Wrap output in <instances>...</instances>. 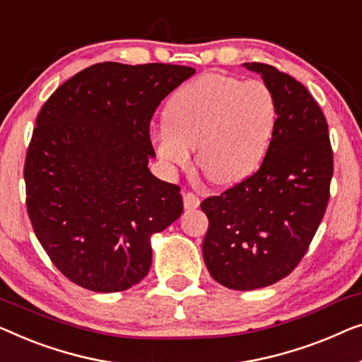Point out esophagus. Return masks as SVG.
I'll use <instances>...</instances> for the list:
<instances>
[{
	"mask_svg": "<svg viewBox=\"0 0 362 362\" xmlns=\"http://www.w3.org/2000/svg\"><path fill=\"white\" fill-rule=\"evenodd\" d=\"M183 206L187 210H195V208L200 206V198H198L193 192L183 193Z\"/></svg>",
	"mask_w": 362,
	"mask_h": 362,
	"instance_id": "34e87169",
	"label": "esophagus"
}]
</instances>
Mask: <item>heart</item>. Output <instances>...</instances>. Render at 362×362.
Wrapping results in <instances>:
<instances>
[{
	"instance_id": "b5f03b06",
	"label": "heart",
	"mask_w": 362,
	"mask_h": 362,
	"mask_svg": "<svg viewBox=\"0 0 362 362\" xmlns=\"http://www.w3.org/2000/svg\"><path fill=\"white\" fill-rule=\"evenodd\" d=\"M276 123L277 101L266 83L205 74L175 91L152 142L172 170L187 169L197 149L203 174L228 185L261 165Z\"/></svg>"
}]
</instances>
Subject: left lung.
<instances>
[{
    "label": "left lung",
    "instance_id": "obj_1",
    "mask_svg": "<svg viewBox=\"0 0 362 362\" xmlns=\"http://www.w3.org/2000/svg\"><path fill=\"white\" fill-rule=\"evenodd\" d=\"M243 65L276 96V129L261 167L200 206L208 272L228 288L254 290L287 277L307 254L328 206L333 149L327 118L298 80L267 64Z\"/></svg>",
    "mask_w": 362,
    "mask_h": 362
}]
</instances>
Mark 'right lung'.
<instances>
[{"label":"right lung","instance_id":"right-lung-1","mask_svg":"<svg viewBox=\"0 0 362 362\" xmlns=\"http://www.w3.org/2000/svg\"><path fill=\"white\" fill-rule=\"evenodd\" d=\"M193 74L172 64H95L40 108L24 162L26 206L69 281L110 293L147 276L151 236L183 211L180 187L147 169L151 119Z\"/></svg>","mask_w":362,"mask_h":362}]
</instances>
